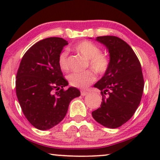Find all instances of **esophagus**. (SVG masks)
I'll use <instances>...</instances> for the list:
<instances>
[{
	"label": "esophagus",
	"mask_w": 160,
	"mask_h": 160,
	"mask_svg": "<svg viewBox=\"0 0 160 160\" xmlns=\"http://www.w3.org/2000/svg\"><path fill=\"white\" fill-rule=\"evenodd\" d=\"M80 93H81V95L82 96H85V95H88V92L87 91H85V90H81L80 91Z\"/></svg>",
	"instance_id": "esophagus-1"
}]
</instances>
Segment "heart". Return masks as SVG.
<instances>
[{"mask_svg":"<svg viewBox=\"0 0 160 160\" xmlns=\"http://www.w3.org/2000/svg\"><path fill=\"white\" fill-rule=\"evenodd\" d=\"M74 50L82 55L85 58L89 59V65L96 74H104L107 72L110 67V59L107 56L101 53V49L98 46L89 40H82L74 46ZM58 66L62 71H68L69 69L68 57V52L62 51L58 55ZM70 84L81 89L87 88L95 81V74L91 70L74 72L68 77Z\"/></svg>","mask_w":160,"mask_h":160,"instance_id":"1","label":"heart"}]
</instances>
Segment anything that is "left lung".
<instances>
[{
    "mask_svg": "<svg viewBox=\"0 0 160 160\" xmlns=\"http://www.w3.org/2000/svg\"><path fill=\"white\" fill-rule=\"evenodd\" d=\"M110 53V67L94 87L101 90V107L92 112L95 121L107 128L126 123L140 104L144 91L141 63L127 43L115 36L96 38Z\"/></svg>",
    "mask_w": 160,
    "mask_h": 160,
    "instance_id": "obj_1",
    "label": "left lung"
}]
</instances>
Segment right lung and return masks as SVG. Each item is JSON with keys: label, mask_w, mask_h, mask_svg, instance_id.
<instances>
[{"label": "right lung", "mask_w": 160, "mask_h": 160, "mask_svg": "<svg viewBox=\"0 0 160 160\" xmlns=\"http://www.w3.org/2000/svg\"><path fill=\"white\" fill-rule=\"evenodd\" d=\"M67 44L68 41L61 38L40 40L28 49L18 69V101L28 122L40 130L49 129L59 123L71 101L80 95L75 87L64 89L68 82L63 77L58 58Z\"/></svg>", "instance_id": "add662e5"}]
</instances>
